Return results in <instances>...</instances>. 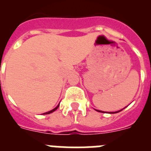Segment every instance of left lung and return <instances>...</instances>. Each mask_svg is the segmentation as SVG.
<instances>
[{
    "instance_id": "obj_1",
    "label": "left lung",
    "mask_w": 151,
    "mask_h": 151,
    "mask_svg": "<svg viewBox=\"0 0 151 151\" xmlns=\"http://www.w3.org/2000/svg\"><path fill=\"white\" fill-rule=\"evenodd\" d=\"M121 110H119V111H116V112H113V113H119V112H120ZM97 111L102 112V113H103V111H101V110H97Z\"/></svg>"
}]
</instances>
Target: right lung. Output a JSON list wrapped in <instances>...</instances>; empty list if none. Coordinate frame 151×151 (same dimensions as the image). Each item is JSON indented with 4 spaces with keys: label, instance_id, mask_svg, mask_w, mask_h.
<instances>
[{
    "label": "right lung",
    "instance_id": "add662e5",
    "mask_svg": "<svg viewBox=\"0 0 151 151\" xmlns=\"http://www.w3.org/2000/svg\"><path fill=\"white\" fill-rule=\"evenodd\" d=\"M58 107H59V105H58V106H57V107H55V108H54V110H50V111H48V112H47V113H45V114H49V113H53V112H54V111H55V110H57V108H58Z\"/></svg>",
    "mask_w": 151,
    "mask_h": 151
}]
</instances>
